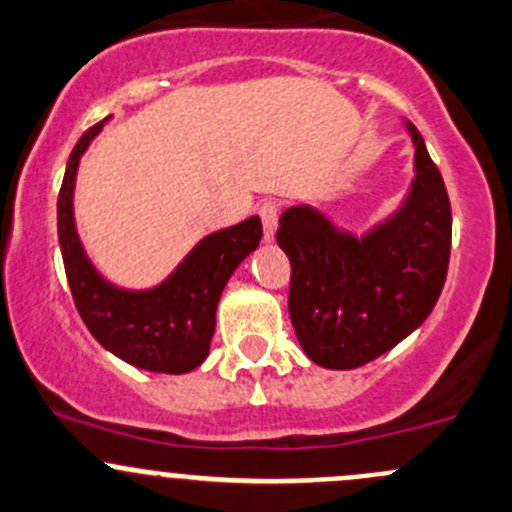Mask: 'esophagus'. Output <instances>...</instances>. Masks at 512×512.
Returning a JSON list of instances; mask_svg holds the SVG:
<instances>
[{
    "mask_svg": "<svg viewBox=\"0 0 512 512\" xmlns=\"http://www.w3.org/2000/svg\"><path fill=\"white\" fill-rule=\"evenodd\" d=\"M260 218H262V228H265V242L274 240V233H277V223H279V208L277 203L267 201L260 206Z\"/></svg>",
    "mask_w": 512,
    "mask_h": 512,
    "instance_id": "1",
    "label": "esophagus"
}]
</instances>
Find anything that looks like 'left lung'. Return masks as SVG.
I'll use <instances>...</instances> for the list:
<instances>
[{
  "mask_svg": "<svg viewBox=\"0 0 512 512\" xmlns=\"http://www.w3.org/2000/svg\"><path fill=\"white\" fill-rule=\"evenodd\" d=\"M414 179L405 201L368 233L353 235L311 206L279 218L277 242L292 262L289 316L316 365L353 370L424 324L446 282L451 206L444 179L407 122Z\"/></svg>",
  "mask_w": 512,
  "mask_h": 512,
  "instance_id": "8db88e82",
  "label": "left lung"
}]
</instances>
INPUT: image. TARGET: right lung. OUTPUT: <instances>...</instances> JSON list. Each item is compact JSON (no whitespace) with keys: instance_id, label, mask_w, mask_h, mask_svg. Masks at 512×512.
<instances>
[{"instance_id":"obj_1","label":"right lung","mask_w":512,"mask_h":512,"mask_svg":"<svg viewBox=\"0 0 512 512\" xmlns=\"http://www.w3.org/2000/svg\"><path fill=\"white\" fill-rule=\"evenodd\" d=\"M105 122L78 139L58 193V242L75 309L95 341L134 368L166 375L191 373L206 360L220 294L230 274L260 245L262 223L252 215L206 235L157 287L125 289L112 284L85 255L73 215L80 157Z\"/></svg>"}]
</instances>
